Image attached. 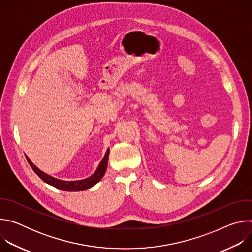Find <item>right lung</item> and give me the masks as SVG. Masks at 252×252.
<instances>
[{
	"label": "right lung",
	"mask_w": 252,
	"mask_h": 252,
	"mask_svg": "<svg viewBox=\"0 0 252 252\" xmlns=\"http://www.w3.org/2000/svg\"><path fill=\"white\" fill-rule=\"evenodd\" d=\"M109 154H110V149H107L103 158L99 162V164H98V166H97V168H96V170L94 171V174H92L88 178L81 179V181H73V182L61 181V179H58L54 176H51V175L45 173L40 168L35 166L30 160V158L27 156H26V158H27V160L30 163L31 167L32 168V170L35 173H37L45 183L49 184L50 186H53V187L57 188L58 189L64 190V191H82V190H86V189H91L92 187H94L95 184H97L100 181L101 177L103 176V174L105 173V170H106L107 159H109Z\"/></svg>",
	"instance_id": "add662e5"
}]
</instances>
